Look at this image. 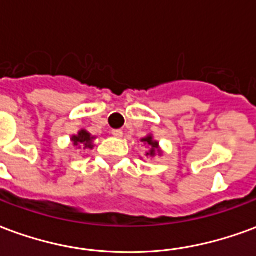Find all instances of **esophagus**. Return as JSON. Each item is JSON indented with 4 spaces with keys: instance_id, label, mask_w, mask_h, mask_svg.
Masks as SVG:
<instances>
[{
    "instance_id": "1",
    "label": "esophagus",
    "mask_w": 256,
    "mask_h": 256,
    "mask_svg": "<svg viewBox=\"0 0 256 256\" xmlns=\"http://www.w3.org/2000/svg\"><path fill=\"white\" fill-rule=\"evenodd\" d=\"M112 136L114 137H116V138H120L123 136V132L122 130H119V128H116V130H112Z\"/></svg>"
}]
</instances>
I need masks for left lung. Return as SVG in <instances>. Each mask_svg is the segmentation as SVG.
<instances>
[{
  "mask_svg": "<svg viewBox=\"0 0 256 256\" xmlns=\"http://www.w3.org/2000/svg\"><path fill=\"white\" fill-rule=\"evenodd\" d=\"M142 142H146V144H148L150 146V154H146V155H150V156L155 155V152H156V150H158V142H156V141H154L150 136H148V137H145V138H142Z\"/></svg>",
  "mask_w": 256,
  "mask_h": 256,
  "instance_id": "obj_1",
  "label": "left lung"
}]
</instances>
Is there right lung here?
Masks as SVG:
<instances>
[{
	"mask_svg": "<svg viewBox=\"0 0 256 256\" xmlns=\"http://www.w3.org/2000/svg\"><path fill=\"white\" fill-rule=\"evenodd\" d=\"M71 140H72L74 145H78L79 148L84 146V150L93 146V145H92V140H93V137H90V134L88 133V132H84V130H80L78 133V136H74Z\"/></svg>",
	"mask_w": 256,
	"mask_h": 256,
	"instance_id": "add662e5",
	"label": "right lung"
}]
</instances>
